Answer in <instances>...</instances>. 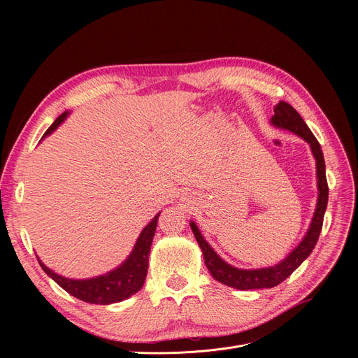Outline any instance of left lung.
<instances>
[{"label": "left lung", "mask_w": 358, "mask_h": 358, "mask_svg": "<svg viewBox=\"0 0 358 358\" xmlns=\"http://www.w3.org/2000/svg\"><path fill=\"white\" fill-rule=\"evenodd\" d=\"M270 123L274 127L292 131V134L297 135L299 138H302L305 142L309 143L312 155L316 161V185H317L316 208H315L309 228L305 236L302 238V241L297 243V247L293 248V251H290L289 255L285 259H281L278 264L271 267H264V268L245 270V268H238L228 264V262L222 259L217 255V252L209 245V242L203 238L196 222L190 220V227L199 242V247L203 252L206 267H208L213 278L217 280L219 283L238 289V290L271 289L280 285L281 281H285L313 251L319 234H321V229H322L324 215L328 204V182L325 176L324 154H322L321 145H319V142L313 136L308 124L303 122L302 117H300L299 113L285 101H280L274 107V116L271 117Z\"/></svg>", "instance_id": "left-lung-1"}]
</instances>
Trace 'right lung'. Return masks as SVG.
<instances>
[{"label":"right lung","mask_w":358,"mask_h":358,"mask_svg":"<svg viewBox=\"0 0 358 358\" xmlns=\"http://www.w3.org/2000/svg\"><path fill=\"white\" fill-rule=\"evenodd\" d=\"M68 116L69 110L64 111L62 115L50 124L42 139H45L52 134V131L58 129L66 120ZM159 215L161 212L142 229L129 257L119 267L107 271L106 274L80 280L68 278L61 274H56L53 270L46 267L39 257H37V259H39V264L43 268V271L55 281V283H58L65 292H68L73 297L83 300V302L94 305H110L122 302V300L129 299L131 294L138 293L145 283L150 245H152Z\"/></svg>","instance_id":"obj_1"}]
</instances>
